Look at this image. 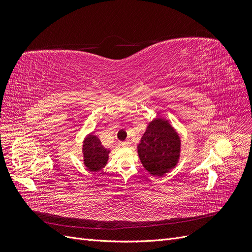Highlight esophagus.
Instances as JSON below:
<instances>
[{
    "instance_id": "34e87169",
    "label": "esophagus",
    "mask_w": 252,
    "mask_h": 252,
    "mask_svg": "<svg viewBox=\"0 0 252 252\" xmlns=\"http://www.w3.org/2000/svg\"><path fill=\"white\" fill-rule=\"evenodd\" d=\"M131 145V143L129 142V141H125V142H122L121 143V146H123V147H129Z\"/></svg>"
}]
</instances>
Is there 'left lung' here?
Instances as JSON below:
<instances>
[{
	"label": "left lung",
	"mask_w": 252,
	"mask_h": 252,
	"mask_svg": "<svg viewBox=\"0 0 252 252\" xmlns=\"http://www.w3.org/2000/svg\"><path fill=\"white\" fill-rule=\"evenodd\" d=\"M144 168L151 175L163 177L179 163L181 138L168 120L156 118L148 124L138 145Z\"/></svg>",
	"instance_id": "left-lung-1"
}]
</instances>
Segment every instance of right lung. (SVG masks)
Segmentation results:
<instances>
[{"label": "right lung", "instance_id": "obj_1", "mask_svg": "<svg viewBox=\"0 0 252 252\" xmlns=\"http://www.w3.org/2000/svg\"><path fill=\"white\" fill-rule=\"evenodd\" d=\"M82 152L86 168L89 171H98L107 164L110 150L103 146L96 135L89 133L83 141Z\"/></svg>", "mask_w": 252, "mask_h": 252}]
</instances>
